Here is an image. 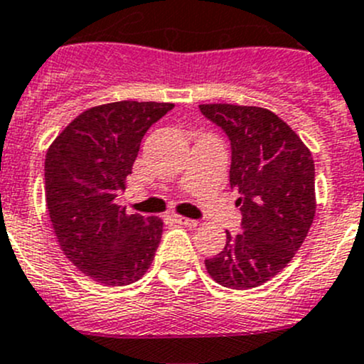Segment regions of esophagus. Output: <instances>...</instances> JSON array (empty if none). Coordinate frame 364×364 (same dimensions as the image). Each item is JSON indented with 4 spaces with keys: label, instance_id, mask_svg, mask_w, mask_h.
Instances as JSON below:
<instances>
[{
    "label": "esophagus",
    "instance_id": "1",
    "mask_svg": "<svg viewBox=\"0 0 364 364\" xmlns=\"http://www.w3.org/2000/svg\"><path fill=\"white\" fill-rule=\"evenodd\" d=\"M174 218L176 223H179V225H185V227H197V220H192V218H185V216H172Z\"/></svg>",
    "mask_w": 364,
    "mask_h": 364
}]
</instances>
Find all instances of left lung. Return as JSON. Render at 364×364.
<instances>
[{
    "mask_svg": "<svg viewBox=\"0 0 364 364\" xmlns=\"http://www.w3.org/2000/svg\"><path fill=\"white\" fill-rule=\"evenodd\" d=\"M200 112L230 141V188L240 193L241 234L205 259L216 284L252 289L280 273L303 245L315 216V164L297 134L262 107L204 104Z\"/></svg>",
    "mask_w": 364,
    "mask_h": 364,
    "instance_id": "obj_1",
    "label": "left lung"
}]
</instances>
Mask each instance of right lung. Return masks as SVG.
Here are the masks:
<instances>
[{"instance_id":"right-lung-1","label":"right lung","mask_w":364,"mask_h":364,"mask_svg":"<svg viewBox=\"0 0 364 364\" xmlns=\"http://www.w3.org/2000/svg\"><path fill=\"white\" fill-rule=\"evenodd\" d=\"M174 104L114 102L75 117L46 155V203L73 266L104 285H128L155 259L164 222L116 204L141 141Z\"/></svg>"}]
</instances>
